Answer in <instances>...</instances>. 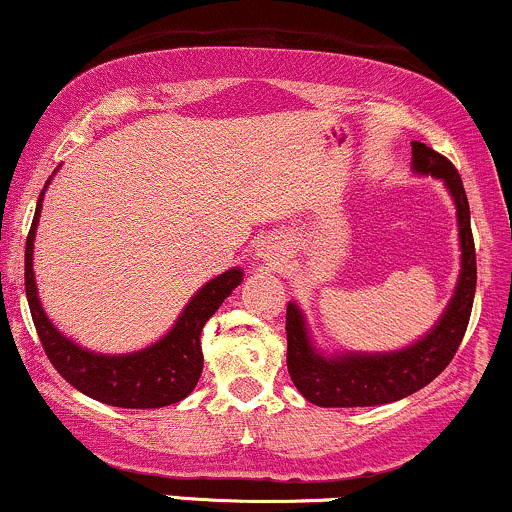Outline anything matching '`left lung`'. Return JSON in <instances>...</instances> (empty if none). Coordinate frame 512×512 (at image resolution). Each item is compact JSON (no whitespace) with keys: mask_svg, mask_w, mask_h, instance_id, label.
Instances as JSON below:
<instances>
[{"mask_svg":"<svg viewBox=\"0 0 512 512\" xmlns=\"http://www.w3.org/2000/svg\"><path fill=\"white\" fill-rule=\"evenodd\" d=\"M413 170L442 179L457 206L459 245H462L457 289L447 311L425 338L411 347L384 352V355L345 352V355L323 357L308 338L301 308L289 303L286 306V367L296 389L316 406L357 408L401 401L445 372L454 352L462 345L476 291V247L474 235H471L469 201H466L457 167L425 143H413Z\"/></svg>","mask_w":512,"mask_h":512,"instance_id":"obj_1","label":"left lung"}]
</instances>
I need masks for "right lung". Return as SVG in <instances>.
<instances>
[{
  "mask_svg": "<svg viewBox=\"0 0 512 512\" xmlns=\"http://www.w3.org/2000/svg\"><path fill=\"white\" fill-rule=\"evenodd\" d=\"M41 206L43 192L26 238L24 279L33 325L50 364L84 396L116 408H162L187 398L204 369L201 330L206 320L218 311V306L228 299L230 291L243 282V272L228 269L221 277L201 286L170 333L145 350L131 355H99V352L82 350L50 323L38 299L36 279H33V238H36Z\"/></svg>",
  "mask_w": 512,
  "mask_h": 512,
  "instance_id": "1",
  "label": "right lung"
}]
</instances>
